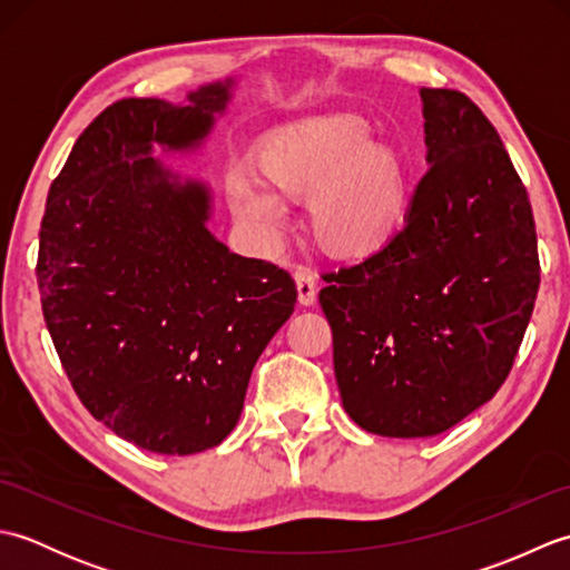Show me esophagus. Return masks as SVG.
Instances as JSON below:
<instances>
[{"label":"esophagus","instance_id":"34e87169","mask_svg":"<svg viewBox=\"0 0 570 570\" xmlns=\"http://www.w3.org/2000/svg\"><path fill=\"white\" fill-rule=\"evenodd\" d=\"M296 278V288H298V304L301 306H313L316 304V274L306 266H298L294 272Z\"/></svg>","mask_w":570,"mask_h":570}]
</instances>
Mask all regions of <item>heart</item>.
Returning a JSON list of instances; mask_svg holds the SVG:
<instances>
[{
    "label": "heart",
    "instance_id": "1",
    "mask_svg": "<svg viewBox=\"0 0 570 570\" xmlns=\"http://www.w3.org/2000/svg\"><path fill=\"white\" fill-rule=\"evenodd\" d=\"M257 174L286 196H311V229L335 257H367L406 220V161L374 141L370 122L355 115L313 117L272 131L257 149ZM261 181L233 168L225 190L245 233L272 247L284 233L286 205Z\"/></svg>",
    "mask_w": 570,
    "mask_h": 570
}]
</instances>
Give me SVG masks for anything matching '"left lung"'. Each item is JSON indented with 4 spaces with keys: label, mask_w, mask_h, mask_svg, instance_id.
<instances>
[{
    "label": "left lung",
    "mask_w": 570,
    "mask_h": 570,
    "mask_svg": "<svg viewBox=\"0 0 570 570\" xmlns=\"http://www.w3.org/2000/svg\"><path fill=\"white\" fill-rule=\"evenodd\" d=\"M419 95L429 171L404 227L318 294L343 406L386 439L439 435L490 402L539 292L534 215L498 129L463 92Z\"/></svg>",
    "instance_id": "8db88e82"
}]
</instances>
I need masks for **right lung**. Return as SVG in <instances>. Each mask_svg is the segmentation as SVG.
I'll list each match as a JSON object with an SVG mask.
<instances>
[{
  "mask_svg": "<svg viewBox=\"0 0 570 570\" xmlns=\"http://www.w3.org/2000/svg\"><path fill=\"white\" fill-rule=\"evenodd\" d=\"M233 90L227 78L180 105H110L48 190L36 276L56 353L85 409L151 453L227 439L296 304L284 269L210 233L208 184L154 159L198 151Z\"/></svg>",
  "mask_w": 570,
  "mask_h": 570,
  "instance_id": "right-lung-1",
  "label": "right lung"
}]
</instances>
